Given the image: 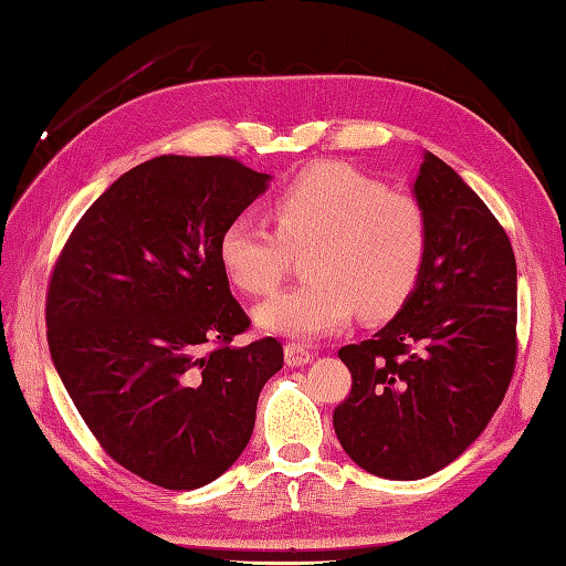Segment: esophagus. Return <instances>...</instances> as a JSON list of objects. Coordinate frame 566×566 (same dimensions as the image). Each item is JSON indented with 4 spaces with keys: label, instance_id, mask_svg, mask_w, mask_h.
Masks as SVG:
<instances>
[{
    "label": "esophagus",
    "instance_id": "esophagus-1",
    "mask_svg": "<svg viewBox=\"0 0 566 566\" xmlns=\"http://www.w3.org/2000/svg\"><path fill=\"white\" fill-rule=\"evenodd\" d=\"M285 364L287 366H305L313 359V354H310L303 344H295V342H287L285 344Z\"/></svg>",
    "mask_w": 566,
    "mask_h": 566
}]
</instances>
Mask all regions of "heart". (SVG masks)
Here are the masks:
<instances>
[{"label":"heart","mask_w":566,"mask_h":566,"mask_svg":"<svg viewBox=\"0 0 566 566\" xmlns=\"http://www.w3.org/2000/svg\"><path fill=\"white\" fill-rule=\"evenodd\" d=\"M275 232L247 214L229 219L217 241L227 279L251 295L283 281L293 251H306L307 281L256 307L261 329L300 342L339 332L361 305L386 317L402 305L418 279L424 214L406 192L342 164L300 172L269 205Z\"/></svg>","instance_id":"1"}]
</instances>
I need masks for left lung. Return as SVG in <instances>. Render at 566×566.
Returning <instances> with one entry per match:
<instances>
[{
  "label": "left lung",
  "mask_w": 566,
  "mask_h": 566,
  "mask_svg": "<svg viewBox=\"0 0 566 566\" xmlns=\"http://www.w3.org/2000/svg\"><path fill=\"white\" fill-rule=\"evenodd\" d=\"M412 198L428 229L418 281L384 329L339 349L352 394L332 418L344 452L394 481L467 452L499 410L517 352V271L499 219L430 151Z\"/></svg>",
  "instance_id": "left-lung-1"
}]
</instances>
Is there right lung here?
Listing matches in <instances>:
<instances>
[{"label": "right lung", "instance_id": "add662e5", "mask_svg": "<svg viewBox=\"0 0 566 566\" xmlns=\"http://www.w3.org/2000/svg\"><path fill=\"white\" fill-rule=\"evenodd\" d=\"M271 176L222 156H158L92 202L45 297L55 371L102 449L170 491L244 452L283 347L232 339L251 322L217 241Z\"/></svg>", "mask_w": 566, "mask_h": 566}]
</instances>
